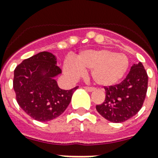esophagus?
Segmentation results:
<instances>
[{"mask_svg": "<svg viewBox=\"0 0 158 158\" xmlns=\"http://www.w3.org/2000/svg\"><path fill=\"white\" fill-rule=\"evenodd\" d=\"M84 89H85V90L89 91V92H92V91L94 90V88H93V87H88V86H85Z\"/></svg>", "mask_w": 158, "mask_h": 158, "instance_id": "obj_1", "label": "esophagus"}]
</instances>
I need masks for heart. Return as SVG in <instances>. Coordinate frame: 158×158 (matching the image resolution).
Listing matches in <instances>:
<instances>
[{
	"label": "heart",
	"instance_id": "1",
	"mask_svg": "<svg viewBox=\"0 0 158 158\" xmlns=\"http://www.w3.org/2000/svg\"><path fill=\"white\" fill-rule=\"evenodd\" d=\"M129 67V60L123 53L107 49L88 50L64 64V71L72 78H77L85 70L90 69V76L98 85H114L124 76Z\"/></svg>",
	"mask_w": 158,
	"mask_h": 158
}]
</instances>
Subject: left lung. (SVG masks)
I'll list each match as a JSON object with an SVG mask.
<instances>
[{
    "label": "left lung",
    "mask_w": 158,
    "mask_h": 158,
    "mask_svg": "<svg viewBox=\"0 0 158 158\" xmlns=\"http://www.w3.org/2000/svg\"><path fill=\"white\" fill-rule=\"evenodd\" d=\"M106 98L96 106L102 116L113 123H123L141 109L148 89V75L141 62L133 64L119 84L104 87Z\"/></svg>",
    "instance_id": "left-lung-1"
}]
</instances>
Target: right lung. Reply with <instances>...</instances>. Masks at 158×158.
I'll list each match as a JSON object with an SVG mask.
<instances>
[{
	"label": "right lung",
	"instance_id": "1",
	"mask_svg": "<svg viewBox=\"0 0 158 158\" xmlns=\"http://www.w3.org/2000/svg\"><path fill=\"white\" fill-rule=\"evenodd\" d=\"M52 53L42 52L26 59L14 70L13 85L18 105L28 115L40 122L60 116L69 105L78 86L64 90L55 77L61 73Z\"/></svg>",
	"mask_w": 158,
	"mask_h": 158
}]
</instances>
